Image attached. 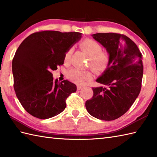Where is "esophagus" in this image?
<instances>
[{
    "label": "esophagus",
    "mask_w": 157,
    "mask_h": 157,
    "mask_svg": "<svg viewBox=\"0 0 157 157\" xmlns=\"http://www.w3.org/2000/svg\"><path fill=\"white\" fill-rule=\"evenodd\" d=\"M82 88V86H77V89H78V90H80Z\"/></svg>",
    "instance_id": "obj_1"
}]
</instances>
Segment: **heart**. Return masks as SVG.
I'll return each mask as SVG.
<instances>
[{"label": "heart", "instance_id": "heart-1", "mask_svg": "<svg viewBox=\"0 0 157 157\" xmlns=\"http://www.w3.org/2000/svg\"><path fill=\"white\" fill-rule=\"evenodd\" d=\"M79 46L90 56V65L96 71H103L111 63V55L106 51H102V46L97 41L92 39H85L79 43ZM73 52L70 48L64 55V61H68ZM67 76L72 82L82 84L91 78V73L88 70L79 68H71L67 72Z\"/></svg>", "mask_w": 157, "mask_h": 157}]
</instances>
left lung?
<instances>
[{
	"mask_svg": "<svg viewBox=\"0 0 157 157\" xmlns=\"http://www.w3.org/2000/svg\"><path fill=\"white\" fill-rule=\"evenodd\" d=\"M111 55V63L96 82L106 87L92 88V98L86 102L94 117L112 121L128 111L138 96L143 76L142 56L137 45L125 35L98 33L92 35Z\"/></svg>",
	"mask_w": 157,
	"mask_h": 157,
	"instance_id": "1",
	"label": "left lung"
}]
</instances>
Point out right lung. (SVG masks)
Listing matches in <instances>:
<instances>
[{
  "label": "right lung",
  "instance_id": "right-lung-1",
  "mask_svg": "<svg viewBox=\"0 0 157 157\" xmlns=\"http://www.w3.org/2000/svg\"><path fill=\"white\" fill-rule=\"evenodd\" d=\"M79 32L40 31L28 36L13 59V87L23 107L32 116L46 119L66 107V99L77 90L67 80H54L52 71L63 65L64 55L82 37Z\"/></svg>",
  "mask_w": 157,
  "mask_h": 157
}]
</instances>
